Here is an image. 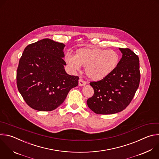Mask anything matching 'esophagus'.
Here are the masks:
<instances>
[{
	"mask_svg": "<svg viewBox=\"0 0 159 159\" xmlns=\"http://www.w3.org/2000/svg\"><path fill=\"white\" fill-rule=\"evenodd\" d=\"M86 84H87V82L85 81H84L83 79H80L79 80V86H84V85H85Z\"/></svg>",
	"mask_w": 159,
	"mask_h": 159,
	"instance_id": "34e87169",
	"label": "esophagus"
}]
</instances>
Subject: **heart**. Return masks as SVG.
Wrapping results in <instances>:
<instances>
[{
  "instance_id": "1",
  "label": "heart",
  "mask_w": 159,
  "mask_h": 159,
  "mask_svg": "<svg viewBox=\"0 0 159 159\" xmlns=\"http://www.w3.org/2000/svg\"><path fill=\"white\" fill-rule=\"evenodd\" d=\"M66 62L74 71L79 70L81 66L85 68L89 78L100 80L111 74L117 67L119 56L114 50L98 48H81L74 56L66 55Z\"/></svg>"
}]
</instances>
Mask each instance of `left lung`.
I'll list each match as a JSON object with an SVG mask.
<instances>
[{
  "label": "left lung",
  "mask_w": 159,
  "mask_h": 159,
  "mask_svg": "<svg viewBox=\"0 0 159 159\" xmlns=\"http://www.w3.org/2000/svg\"><path fill=\"white\" fill-rule=\"evenodd\" d=\"M119 48L122 57L116 69L102 80L90 83L94 94L87 103L95 114L107 115L122 111L130 103L139 86V57L129 48Z\"/></svg>",
  "instance_id": "obj_1"
}]
</instances>
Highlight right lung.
Listing matches in <instances>:
<instances>
[{
	"instance_id": "1",
	"label": "right lung",
	"mask_w": 159,
	"mask_h": 159,
	"mask_svg": "<svg viewBox=\"0 0 159 159\" xmlns=\"http://www.w3.org/2000/svg\"><path fill=\"white\" fill-rule=\"evenodd\" d=\"M65 45L43 39L27 45L17 70V88L27 104L39 111H52L78 85L79 77L65 70Z\"/></svg>"
}]
</instances>
